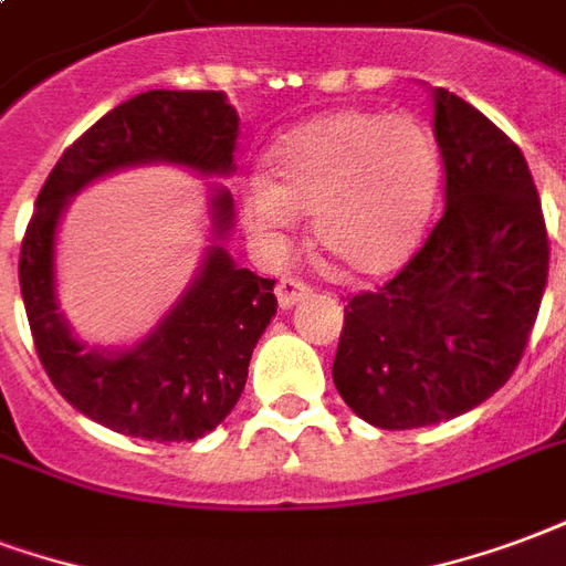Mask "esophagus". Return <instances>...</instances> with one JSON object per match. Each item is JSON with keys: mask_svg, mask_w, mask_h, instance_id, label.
Here are the masks:
<instances>
[{"mask_svg": "<svg viewBox=\"0 0 566 566\" xmlns=\"http://www.w3.org/2000/svg\"><path fill=\"white\" fill-rule=\"evenodd\" d=\"M311 295V286L304 283V280L298 277H283L277 283V301L283 311H289V307H295L298 301H304Z\"/></svg>", "mask_w": 566, "mask_h": 566, "instance_id": "1", "label": "esophagus"}]
</instances>
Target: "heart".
Instances as JSON below:
<instances>
[{"label": "heart", "mask_w": 566, "mask_h": 566, "mask_svg": "<svg viewBox=\"0 0 566 566\" xmlns=\"http://www.w3.org/2000/svg\"><path fill=\"white\" fill-rule=\"evenodd\" d=\"M265 165L241 187L247 229L277 241L311 210L313 243L353 274L401 265L434 198V142L403 114L337 111L313 119L274 144Z\"/></svg>", "instance_id": "obj_1"}]
</instances>
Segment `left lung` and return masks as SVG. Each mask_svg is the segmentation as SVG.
Listing matches in <instances>:
<instances>
[{"instance_id": "1", "label": "left lung", "mask_w": 566, "mask_h": 566, "mask_svg": "<svg viewBox=\"0 0 566 566\" xmlns=\"http://www.w3.org/2000/svg\"><path fill=\"white\" fill-rule=\"evenodd\" d=\"M434 138L443 217L386 286L349 298L332 365L346 407L386 431L492 398L522 361L546 292V222L522 150L443 86Z\"/></svg>"}]
</instances>
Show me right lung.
Here are the masks:
<instances>
[{"label": "right lung", "instance_id": "add662e5", "mask_svg": "<svg viewBox=\"0 0 566 566\" xmlns=\"http://www.w3.org/2000/svg\"><path fill=\"white\" fill-rule=\"evenodd\" d=\"M238 111L213 90H147L123 102L60 156L20 247V295L48 377L93 422L156 443L198 440L232 413L259 337L277 313L274 280L238 268L229 189H210L205 265L163 323L129 349H86L56 304V229L86 184L132 165L171 163L205 177L234 171Z\"/></svg>", "mask_w": 566, "mask_h": 566}]
</instances>
